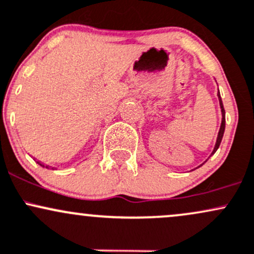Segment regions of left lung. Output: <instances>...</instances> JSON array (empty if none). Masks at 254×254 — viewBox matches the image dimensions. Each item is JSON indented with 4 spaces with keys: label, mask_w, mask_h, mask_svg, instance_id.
<instances>
[{
    "label": "left lung",
    "mask_w": 254,
    "mask_h": 254,
    "mask_svg": "<svg viewBox=\"0 0 254 254\" xmlns=\"http://www.w3.org/2000/svg\"><path fill=\"white\" fill-rule=\"evenodd\" d=\"M217 96H218V101H219V107H221L222 122H221V127H219V130H218L217 139H216L215 147H213V150H212V152H211V156L216 152V151H217V149L219 147V144H221L222 138H223V134H224V129H226V112H224V107H223V103H222V98H221V95H219V91H218Z\"/></svg>",
    "instance_id": "left-lung-1"
}]
</instances>
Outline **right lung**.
<instances>
[{"label":"right lung","instance_id":"add662e5","mask_svg":"<svg viewBox=\"0 0 254 254\" xmlns=\"http://www.w3.org/2000/svg\"><path fill=\"white\" fill-rule=\"evenodd\" d=\"M38 164H39V165H42L41 163H39V162H38ZM42 167H44V165H42Z\"/></svg>","mask_w":254,"mask_h":254}]
</instances>
